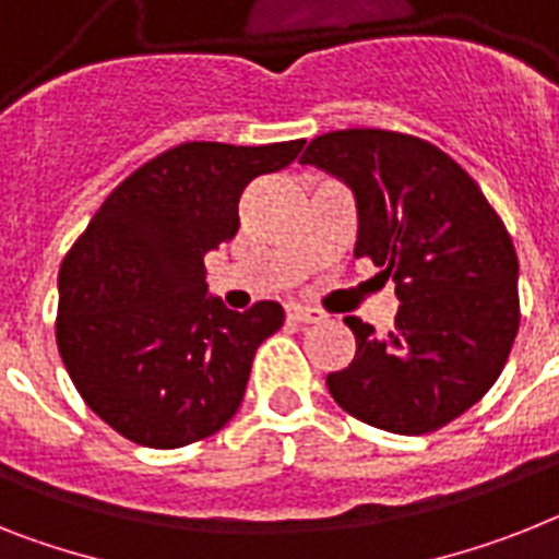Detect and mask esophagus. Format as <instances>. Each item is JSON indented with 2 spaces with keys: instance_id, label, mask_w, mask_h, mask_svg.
Returning a JSON list of instances; mask_svg holds the SVG:
<instances>
[{
  "instance_id": "obj_1",
  "label": "esophagus",
  "mask_w": 559,
  "mask_h": 559,
  "mask_svg": "<svg viewBox=\"0 0 559 559\" xmlns=\"http://www.w3.org/2000/svg\"><path fill=\"white\" fill-rule=\"evenodd\" d=\"M287 318H289V321H295V323H321L326 316H323L321 309H316V307H301V304H289V307H287Z\"/></svg>"
}]
</instances>
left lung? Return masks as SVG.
Instances as JSON below:
<instances>
[{
  "label": "left lung",
  "mask_w": 559,
  "mask_h": 559,
  "mask_svg": "<svg viewBox=\"0 0 559 559\" xmlns=\"http://www.w3.org/2000/svg\"><path fill=\"white\" fill-rule=\"evenodd\" d=\"M301 164L344 178L358 204L355 255L395 281V330L346 316L355 358L326 374L346 415L426 435L500 378L520 326L518 252L477 181L435 144L395 130H335Z\"/></svg>",
  "instance_id": "left-lung-1"
}]
</instances>
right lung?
I'll list each match as a JSON object with an SVG mask.
<instances>
[{"label": "right lung", "mask_w": 559, "mask_h": 559, "mask_svg": "<svg viewBox=\"0 0 559 559\" xmlns=\"http://www.w3.org/2000/svg\"><path fill=\"white\" fill-rule=\"evenodd\" d=\"M304 139L236 147L185 142L130 173L59 270L56 344L84 403L121 438L178 449L229 424L261 341L284 309L233 312L207 298L204 255L238 233L252 178L298 158Z\"/></svg>", "instance_id": "right-lung-1"}]
</instances>
